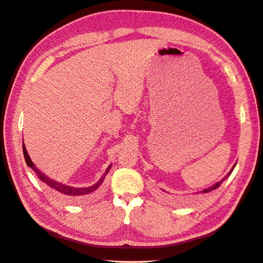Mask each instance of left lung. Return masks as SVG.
Returning a JSON list of instances; mask_svg holds the SVG:
<instances>
[{"label":"left lung","instance_id":"obj_1","mask_svg":"<svg viewBox=\"0 0 263 263\" xmlns=\"http://www.w3.org/2000/svg\"><path fill=\"white\" fill-rule=\"evenodd\" d=\"M234 166H236V164H234ZM234 166H233V167H232V170H231V171H230V172H229V173H228V175H227V176H226V177H225V178H224V179H223V180H220V181H219V182H217V183H215V184H214V185H212V186H210V187H208V189H204V190H202V191H201V193H208V192H210V191H212V190H214V189H216V187H218V186H219V185H220V183H222V182H223V181H224V180H225V179H226V178H227V177H228V176H229V175H230V174H231V172H232V171H233V168H234Z\"/></svg>","mask_w":263,"mask_h":263}]
</instances>
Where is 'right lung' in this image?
Instances as JSON below:
<instances>
[{"mask_svg":"<svg viewBox=\"0 0 263 263\" xmlns=\"http://www.w3.org/2000/svg\"><path fill=\"white\" fill-rule=\"evenodd\" d=\"M22 145H23V146H22V148H23V155H24V159H25V162H26L27 166H30V167L37 174L38 178L40 179L41 181H44L45 183H47L49 186H51V187L54 189L55 191H58V192L62 193V194L67 195L68 197H71V198H78V197H81V196L88 195V194H90V193L95 192L97 189H98V187L102 184V182H103V180H104V178H105V176L107 175V173H108V171H109V167H110V166L107 167V170H106V172L104 173V175L100 178V180H99L98 182H97V183H95L93 185H91V186H89V187H80V189L71 187V186H68V185L62 184V183H60V182L54 181V180H52V179H50L49 177H47L45 174L40 173V172L35 167V164L32 162V160H31L29 154H27L26 148H25V146H24V143H23Z\"/></svg>","mask_w":263,"mask_h":263,"instance_id":"obj_1","label":"right lung"}]
</instances>
